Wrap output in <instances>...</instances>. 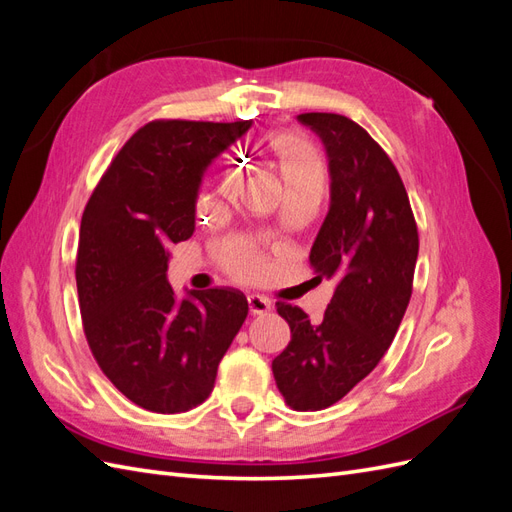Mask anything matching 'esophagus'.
Masks as SVG:
<instances>
[{"instance_id": "34e87169", "label": "esophagus", "mask_w": 512, "mask_h": 512, "mask_svg": "<svg viewBox=\"0 0 512 512\" xmlns=\"http://www.w3.org/2000/svg\"><path fill=\"white\" fill-rule=\"evenodd\" d=\"M247 305H250V314L254 316L271 312V301L267 297H262V294H250V297H247Z\"/></svg>"}]
</instances>
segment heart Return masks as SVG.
<instances>
[{"mask_svg": "<svg viewBox=\"0 0 512 512\" xmlns=\"http://www.w3.org/2000/svg\"><path fill=\"white\" fill-rule=\"evenodd\" d=\"M269 158L275 168L277 177L284 183L286 194H318L322 190V162L316 149L309 145L305 138L294 134H280L269 141ZM241 188V175L235 168H228L220 183V194L224 198H235ZM209 198L198 203V209H205ZM218 256L224 269L241 277V280H252L260 273L262 256L254 245L239 239H228L218 243Z\"/></svg>", "mask_w": 512, "mask_h": 512, "instance_id": "b5f03b06", "label": "heart"}]
</instances>
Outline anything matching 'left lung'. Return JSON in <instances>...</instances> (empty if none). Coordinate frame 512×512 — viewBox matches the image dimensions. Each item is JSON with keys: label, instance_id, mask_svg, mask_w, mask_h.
Listing matches in <instances>:
<instances>
[{"label": "left lung", "instance_id": "8db88e82", "mask_svg": "<svg viewBox=\"0 0 512 512\" xmlns=\"http://www.w3.org/2000/svg\"><path fill=\"white\" fill-rule=\"evenodd\" d=\"M297 119L327 149L331 207L309 262L337 286L320 322L277 303L290 344L271 367L286 404L314 412L342 399L389 350L412 297L418 230L395 164L359 123L335 113Z\"/></svg>", "mask_w": 512, "mask_h": 512}]
</instances>
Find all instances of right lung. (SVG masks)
Here are the masks:
<instances>
[{"label":"right lung","mask_w":512,"mask_h":512,"mask_svg":"<svg viewBox=\"0 0 512 512\" xmlns=\"http://www.w3.org/2000/svg\"><path fill=\"white\" fill-rule=\"evenodd\" d=\"M252 121H149L121 147L83 211L76 290L91 354L115 389L158 414L209 397L218 365L247 316L232 288L166 282L170 243L192 237L207 166Z\"/></svg>","instance_id":"add662e5"}]
</instances>
